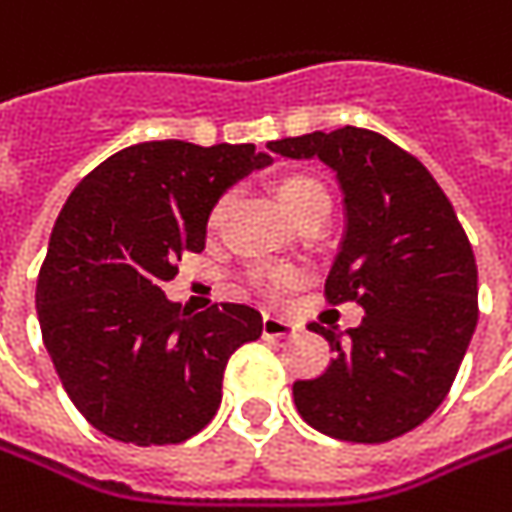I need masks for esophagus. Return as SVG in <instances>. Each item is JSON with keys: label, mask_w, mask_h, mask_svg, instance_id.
<instances>
[{"label": "esophagus", "mask_w": 512, "mask_h": 512, "mask_svg": "<svg viewBox=\"0 0 512 512\" xmlns=\"http://www.w3.org/2000/svg\"><path fill=\"white\" fill-rule=\"evenodd\" d=\"M296 331H299V322L288 320V317H276V314L262 317V334L265 337H291Z\"/></svg>", "instance_id": "34e87169"}]
</instances>
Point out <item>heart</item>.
<instances>
[{"label": "heart", "mask_w": 512, "mask_h": 512, "mask_svg": "<svg viewBox=\"0 0 512 512\" xmlns=\"http://www.w3.org/2000/svg\"><path fill=\"white\" fill-rule=\"evenodd\" d=\"M273 198L285 210V216H291L294 221H302L308 213L328 207V190H325V184H322L320 178L308 175V172H285V175H279L273 181ZM227 207H230V201L221 198L216 207L210 210V216H207V230L210 233L221 230V224L227 218ZM299 279H302V273L294 268L259 270L253 276L256 288L265 291V294H282V291L299 285Z\"/></svg>", "instance_id": "1"}]
</instances>
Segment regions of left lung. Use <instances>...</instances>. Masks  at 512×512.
<instances>
[{
  "mask_svg": "<svg viewBox=\"0 0 512 512\" xmlns=\"http://www.w3.org/2000/svg\"><path fill=\"white\" fill-rule=\"evenodd\" d=\"M268 149L320 158L337 172L345 233L325 296L366 311L345 337L311 325L337 357L320 377L296 380V409L340 441L406 435L444 403L473 340L478 268L470 239L429 169L377 132L343 126Z\"/></svg>",
  "mask_w": 512,
  "mask_h": 512,
  "instance_id": "8db88e82",
  "label": "left lung"
}]
</instances>
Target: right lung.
I'll return each mask as SVG.
<instances>
[{
    "mask_svg": "<svg viewBox=\"0 0 512 512\" xmlns=\"http://www.w3.org/2000/svg\"><path fill=\"white\" fill-rule=\"evenodd\" d=\"M270 164L253 143H135L68 195L37 279L42 343L71 403L103 435L164 447L198 435L221 403L239 345L262 314L221 302L181 311L161 291L201 253L218 198Z\"/></svg>",
    "mask_w": 512,
    "mask_h": 512,
    "instance_id": "obj_1",
    "label": "right lung"
}]
</instances>
